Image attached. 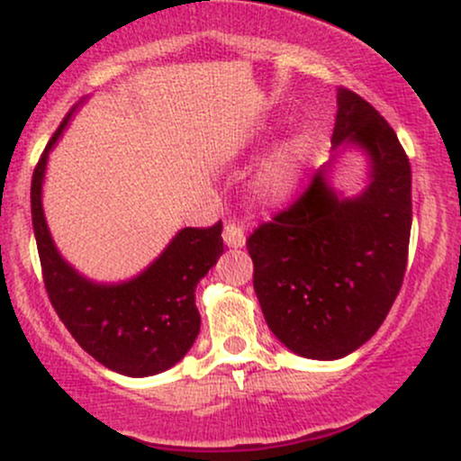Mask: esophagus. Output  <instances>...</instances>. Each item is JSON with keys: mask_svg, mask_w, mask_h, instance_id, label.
I'll list each match as a JSON object with an SVG mask.
<instances>
[{"mask_svg": "<svg viewBox=\"0 0 461 461\" xmlns=\"http://www.w3.org/2000/svg\"><path fill=\"white\" fill-rule=\"evenodd\" d=\"M223 242L231 249H242V247H245V242H247L245 230H242V227L236 225V223H227L225 230H223Z\"/></svg>", "mask_w": 461, "mask_h": 461, "instance_id": "esophagus-1", "label": "esophagus"}]
</instances>
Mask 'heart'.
<instances>
[{
  "instance_id": "heart-1",
  "label": "heart",
  "mask_w": 461,
  "mask_h": 461,
  "mask_svg": "<svg viewBox=\"0 0 461 461\" xmlns=\"http://www.w3.org/2000/svg\"><path fill=\"white\" fill-rule=\"evenodd\" d=\"M308 142L301 136L284 140L256 171L249 193L260 205H277L297 186L301 168H303Z\"/></svg>"
}]
</instances>
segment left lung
Listing matches in <instances>:
<instances>
[{
  "instance_id": "8db88e82",
  "label": "left lung",
  "mask_w": 461,
  "mask_h": 461,
  "mask_svg": "<svg viewBox=\"0 0 461 461\" xmlns=\"http://www.w3.org/2000/svg\"><path fill=\"white\" fill-rule=\"evenodd\" d=\"M333 156L288 210L249 236L267 325L308 359H340L382 327L407 267L411 168L394 130L348 88H338ZM342 146L369 160V186L345 198L329 182Z\"/></svg>"
}]
</instances>
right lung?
<instances>
[{"instance_id": "add662e5", "label": "right lung", "mask_w": 461, "mask_h": 461, "mask_svg": "<svg viewBox=\"0 0 461 461\" xmlns=\"http://www.w3.org/2000/svg\"><path fill=\"white\" fill-rule=\"evenodd\" d=\"M76 108L47 142L32 176V225L47 294L56 314L88 356L128 377H149L182 359L199 336L194 290L223 253V225L184 227L145 271L119 284L84 277L58 251L43 212L50 151Z\"/></svg>"}]
</instances>
